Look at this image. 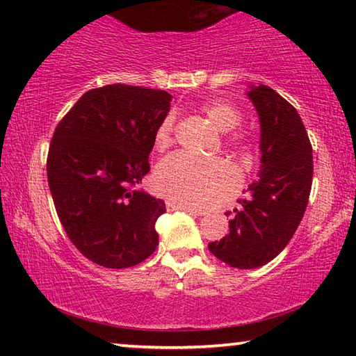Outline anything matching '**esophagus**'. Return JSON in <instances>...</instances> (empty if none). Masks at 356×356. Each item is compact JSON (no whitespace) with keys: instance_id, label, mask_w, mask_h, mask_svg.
Listing matches in <instances>:
<instances>
[{"instance_id":"esophagus-1","label":"esophagus","mask_w":356,"mask_h":356,"mask_svg":"<svg viewBox=\"0 0 356 356\" xmlns=\"http://www.w3.org/2000/svg\"><path fill=\"white\" fill-rule=\"evenodd\" d=\"M168 209L170 210H185V212L188 213H193V215H197V216H202L204 212L202 210H197V209H193V207H188V206H184V204H179V202H174V201H168Z\"/></svg>"}]
</instances>
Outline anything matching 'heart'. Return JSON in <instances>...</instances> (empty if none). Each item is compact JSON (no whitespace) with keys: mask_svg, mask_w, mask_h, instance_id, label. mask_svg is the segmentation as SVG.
I'll list each match as a JSON object with an SVG mask.
<instances>
[{"mask_svg":"<svg viewBox=\"0 0 356 356\" xmlns=\"http://www.w3.org/2000/svg\"><path fill=\"white\" fill-rule=\"evenodd\" d=\"M202 111L221 131H231L242 122V114L227 102H207ZM176 119L168 114L156 125L155 147L165 150L174 141ZM154 188L159 195L188 207L213 206L234 190L237 176L222 160H197L186 154H176L160 161L154 174Z\"/></svg>","mask_w":356,"mask_h":356,"instance_id":"heart-1","label":"heart"}]
</instances>
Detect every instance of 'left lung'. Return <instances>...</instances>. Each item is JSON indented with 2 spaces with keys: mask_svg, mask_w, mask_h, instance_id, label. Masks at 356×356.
<instances>
[{
  "mask_svg": "<svg viewBox=\"0 0 356 356\" xmlns=\"http://www.w3.org/2000/svg\"><path fill=\"white\" fill-rule=\"evenodd\" d=\"M246 95L261 125V166L229 220V234L209 250L234 268H257L286 248L308 206L312 147L298 111L265 86L250 84Z\"/></svg>",
  "mask_w": 356,
  "mask_h": 356,
  "instance_id": "8db88e82",
  "label": "left lung"
}]
</instances>
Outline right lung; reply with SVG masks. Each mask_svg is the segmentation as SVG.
<instances>
[{"label": "right lung", "instance_id": "right-lung-1", "mask_svg": "<svg viewBox=\"0 0 356 356\" xmlns=\"http://www.w3.org/2000/svg\"><path fill=\"white\" fill-rule=\"evenodd\" d=\"M171 100L159 89L108 84L84 92L53 134L47 176L59 221L102 267H134L159 246L165 202L136 186Z\"/></svg>", "mask_w": 356, "mask_h": 356}]
</instances>
